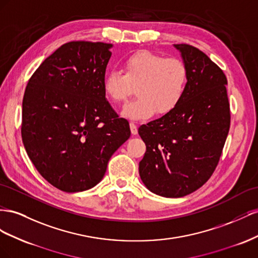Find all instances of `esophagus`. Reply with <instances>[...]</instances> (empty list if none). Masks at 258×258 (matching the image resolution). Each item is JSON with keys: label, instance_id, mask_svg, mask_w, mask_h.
I'll return each mask as SVG.
<instances>
[{"label": "esophagus", "instance_id": "esophagus-1", "mask_svg": "<svg viewBox=\"0 0 258 258\" xmlns=\"http://www.w3.org/2000/svg\"><path fill=\"white\" fill-rule=\"evenodd\" d=\"M130 127H131V132L133 135H136L138 133V130H137V125L135 124V122H131L130 123Z\"/></svg>", "mask_w": 258, "mask_h": 258}]
</instances>
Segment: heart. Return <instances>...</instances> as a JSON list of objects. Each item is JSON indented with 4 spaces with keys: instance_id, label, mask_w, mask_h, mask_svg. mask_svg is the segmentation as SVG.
<instances>
[{
    "instance_id": "heart-1",
    "label": "heart",
    "mask_w": 258,
    "mask_h": 258,
    "mask_svg": "<svg viewBox=\"0 0 258 258\" xmlns=\"http://www.w3.org/2000/svg\"><path fill=\"white\" fill-rule=\"evenodd\" d=\"M122 68L123 73H107L102 90L110 101L124 104L136 88L138 98L122 111L131 120L148 119L156 112L159 115L171 113L185 96L189 73L186 63L178 58L138 50L125 58Z\"/></svg>"
}]
</instances>
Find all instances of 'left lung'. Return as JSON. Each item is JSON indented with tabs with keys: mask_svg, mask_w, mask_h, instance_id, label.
<instances>
[{
	"mask_svg": "<svg viewBox=\"0 0 258 258\" xmlns=\"http://www.w3.org/2000/svg\"><path fill=\"white\" fill-rule=\"evenodd\" d=\"M175 47L188 68L185 96L171 113L138 128L146 144L139 175L150 191L166 198L187 196L210 179L230 127L223 70L195 46Z\"/></svg>",
	"mask_w": 258,
	"mask_h": 258,
	"instance_id": "1",
	"label": "left lung"
}]
</instances>
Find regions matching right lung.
I'll list each match as a JSON object with an SVG mask.
<instances>
[{"mask_svg": "<svg viewBox=\"0 0 258 258\" xmlns=\"http://www.w3.org/2000/svg\"><path fill=\"white\" fill-rule=\"evenodd\" d=\"M112 44L72 41L34 71L23 99L21 137L50 185L79 192L102 179L112 154L131 136L102 90Z\"/></svg>", "mask_w": 258, "mask_h": 258, "instance_id": "obj_1", "label": "right lung"}]
</instances>
